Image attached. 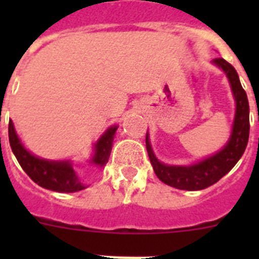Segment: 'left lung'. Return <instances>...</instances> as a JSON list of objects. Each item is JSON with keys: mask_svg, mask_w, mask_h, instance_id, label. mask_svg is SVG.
I'll return each instance as SVG.
<instances>
[{"mask_svg": "<svg viewBox=\"0 0 259 259\" xmlns=\"http://www.w3.org/2000/svg\"><path fill=\"white\" fill-rule=\"evenodd\" d=\"M215 65L226 72L231 84L233 97L236 101V113L232 125V134L230 140L222 150L211 157L191 166H170L157 159L149 143V136L146 134V150L150 163L154 168L158 179L174 188L185 191H200L221 180L230 172L245 152L249 140V102L245 91L242 89L239 75L231 63L223 58H215Z\"/></svg>", "mask_w": 259, "mask_h": 259, "instance_id": "1", "label": "left lung"}]
</instances>
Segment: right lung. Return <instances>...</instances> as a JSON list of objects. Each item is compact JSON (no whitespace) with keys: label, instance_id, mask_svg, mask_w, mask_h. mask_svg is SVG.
Segmentation results:
<instances>
[{"label":"right lung","instance_id":"add662e5","mask_svg":"<svg viewBox=\"0 0 259 259\" xmlns=\"http://www.w3.org/2000/svg\"><path fill=\"white\" fill-rule=\"evenodd\" d=\"M116 128L118 125L107 128V131L96 143L95 154L91 159V162L96 166L104 167L109 161ZM9 141L11 150L23 170L40 187L62 193H72L85 188V185L76 176L70 161H48L31 154L20 143L13 120L9 122Z\"/></svg>","mask_w":259,"mask_h":259}]
</instances>
